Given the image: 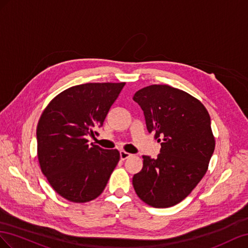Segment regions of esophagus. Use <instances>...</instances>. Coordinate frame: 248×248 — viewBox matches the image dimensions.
I'll use <instances>...</instances> for the list:
<instances>
[{
  "label": "esophagus",
  "instance_id": "esophagus-1",
  "mask_svg": "<svg viewBox=\"0 0 248 248\" xmlns=\"http://www.w3.org/2000/svg\"><path fill=\"white\" fill-rule=\"evenodd\" d=\"M119 155H120V159H122V160H125V159H128L129 157H131V154L126 153L124 151H120Z\"/></svg>",
  "mask_w": 248,
  "mask_h": 248
}]
</instances>
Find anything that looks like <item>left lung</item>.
Wrapping results in <instances>:
<instances>
[{"instance_id":"8db88e82","label":"left lung","mask_w":248,"mask_h":248,"mask_svg":"<svg viewBox=\"0 0 248 248\" xmlns=\"http://www.w3.org/2000/svg\"><path fill=\"white\" fill-rule=\"evenodd\" d=\"M133 100L144 113L147 131L161 142L157 159L142 155L143 167L133 176L134 189L152 207H172L207 172L215 148L210 115L199 100L168 85L144 87Z\"/></svg>"}]
</instances>
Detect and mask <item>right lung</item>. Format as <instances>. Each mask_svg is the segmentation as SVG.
Wrapping results in <instances>:
<instances>
[{
  "label": "right lung",
  "instance_id": "right-lung-1",
  "mask_svg": "<svg viewBox=\"0 0 248 248\" xmlns=\"http://www.w3.org/2000/svg\"><path fill=\"white\" fill-rule=\"evenodd\" d=\"M125 83H86L62 91L46 106L37 124L41 171L65 200L87 202L100 195L116 167L117 150L88 144L97 135Z\"/></svg>",
  "mask_w": 248,
  "mask_h": 248
}]
</instances>
